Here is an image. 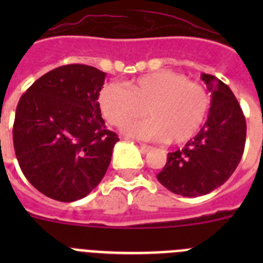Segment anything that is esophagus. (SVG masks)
<instances>
[{"label": "esophagus", "instance_id": "esophagus-1", "mask_svg": "<svg viewBox=\"0 0 263 263\" xmlns=\"http://www.w3.org/2000/svg\"><path fill=\"white\" fill-rule=\"evenodd\" d=\"M138 146H139V147H141V150H142L143 153H148L153 148L152 146L146 145V143H138Z\"/></svg>", "mask_w": 263, "mask_h": 263}]
</instances>
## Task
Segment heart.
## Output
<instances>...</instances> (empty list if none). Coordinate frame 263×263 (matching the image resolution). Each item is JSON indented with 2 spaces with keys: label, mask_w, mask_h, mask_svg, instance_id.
<instances>
[{
  "label": "heart",
  "mask_w": 263,
  "mask_h": 263,
  "mask_svg": "<svg viewBox=\"0 0 263 263\" xmlns=\"http://www.w3.org/2000/svg\"><path fill=\"white\" fill-rule=\"evenodd\" d=\"M99 104L109 124L124 126L145 116L150 118L124 127L127 136L174 145L191 141L205 122L211 100L205 88L170 69L132 80L127 88L116 83L101 89Z\"/></svg>",
  "instance_id": "b5f03b06"
}]
</instances>
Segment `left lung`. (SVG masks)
I'll return each mask as SVG.
<instances>
[{
  "label": "left lung",
  "mask_w": 263,
  "mask_h": 263,
  "mask_svg": "<svg viewBox=\"0 0 263 263\" xmlns=\"http://www.w3.org/2000/svg\"><path fill=\"white\" fill-rule=\"evenodd\" d=\"M201 80L212 96L205 124L182 150L167 154L157 175L168 191L185 197L206 195L224 184L245 147V117L231 88L206 73H201Z\"/></svg>",
  "instance_id": "1"
}]
</instances>
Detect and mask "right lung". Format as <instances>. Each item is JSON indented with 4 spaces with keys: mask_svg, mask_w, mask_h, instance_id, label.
<instances>
[{
    "mask_svg": "<svg viewBox=\"0 0 263 263\" xmlns=\"http://www.w3.org/2000/svg\"><path fill=\"white\" fill-rule=\"evenodd\" d=\"M105 72L84 64L58 67L23 93L13 142L23 175L53 200L71 203L97 187L120 141L106 129L99 95Z\"/></svg>",
    "mask_w": 263,
    "mask_h": 263,
    "instance_id": "add662e5",
    "label": "right lung"
}]
</instances>
